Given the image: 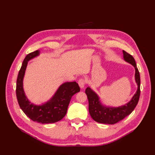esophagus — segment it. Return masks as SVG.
<instances>
[{
  "label": "esophagus",
  "mask_w": 155,
  "mask_h": 155,
  "mask_svg": "<svg viewBox=\"0 0 155 155\" xmlns=\"http://www.w3.org/2000/svg\"><path fill=\"white\" fill-rule=\"evenodd\" d=\"M78 84H79V87H80L81 88H83L84 87H85V79H83V78H81L78 81Z\"/></svg>",
  "instance_id": "34e87169"
}]
</instances>
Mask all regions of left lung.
<instances>
[{"mask_svg": "<svg viewBox=\"0 0 155 155\" xmlns=\"http://www.w3.org/2000/svg\"><path fill=\"white\" fill-rule=\"evenodd\" d=\"M124 59L135 68V80L137 83V92L127 104L118 107L104 106L100 101L97 94L90 87H87L85 93L88 100V110L92 118L98 123L114 124L124 119L133 111L138 104L140 95V76L135 60L130 54L123 50Z\"/></svg>", "mask_w": 155, "mask_h": 155, "instance_id": "1", "label": "left lung"}]
</instances>
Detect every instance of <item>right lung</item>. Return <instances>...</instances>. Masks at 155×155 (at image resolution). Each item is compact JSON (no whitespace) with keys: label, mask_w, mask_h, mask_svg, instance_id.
I'll return each instance as SVG.
<instances>
[{"label":"right lung","mask_w":155,"mask_h":155,"mask_svg":"<svg viewBox=\"0 0 155 155\" xmlns=\"http://www.w3.org/2000/svg\"><path fill=\"white\" fill-rule=\"evenodd\" d=\"M40 54L36 50L28 54L25 58L18 72L17 79L16 95L21 109L31 120L41 124H52L62 120L66 115L70 100L73 95L80 91L76 81L66 82L61 85L55 94L45 104L36 105L31 104L26 97L23 89V78L28 61Z\"/></svg>","instance_id":"right-lung-1"}]
</instances>
